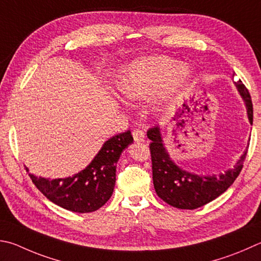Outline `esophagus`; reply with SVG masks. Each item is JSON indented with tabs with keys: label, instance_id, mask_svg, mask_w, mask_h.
I'll use <instances>...</instances> for the list:
<instances>
[{
	"label": "esophagus",
	"instance_id": "obj_1",
	"mask_svg": "<svg viewBox=\"0 0 261 261\" xmlns=\"http://www.w3.org/2000/svg\"><path fill=\"white\" fill-rule=\"evenodd\" d=\"M132 136H134V139H135V141H137V143H141V141H144V139H145L144 131L140 129H135L134 131H132Z\"/></svg>",
	"mask_w": 261,
	"mask_h": 261
}]
</instances>
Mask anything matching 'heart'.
I'll use <instances>...</instances> for the list:
<instances>
[{
  "mask_svg": "<svg viewBox=\"0 0 261 261\" xmlns=\"http://www.w3.org/2000/svg\"><path fill=\"white\" fill-rule=\"evenodd\" d=\"M192 77V70L180 61L151 56L134 61L118 80L117 88L130 100H145L161 92L158 105L163 106Z\"/></svg>",
  "mask_w": 261,
  "mask_h": 261,
  "instance_id": "obj_1",
  "label": "heart"
}]
</instances>
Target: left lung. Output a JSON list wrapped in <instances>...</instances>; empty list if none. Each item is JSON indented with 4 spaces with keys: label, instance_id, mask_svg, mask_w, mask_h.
Listing matches in <instances>:
<instances>
[{
    "label": "left lung",
    "instance_id": "8db88e82",
    "mask_svg": "<svg viewBox=\"0 0 261 261\" xmlns=\"http://www.w3.org/2000/svg\"><path fill=\"white\" fill-rule=\"evenodd\" d=\"M234 84L245 103L250 124H252L253 108L248 89L244 87L241 80L234 81ZM147 137L151 140L149 149L156 194L168 204L185 210L197 209L225 193L239 177L248 151V149L243 151L234 168L219 174L201 176L184 170L173 162L164 147L162 134L159 126L149 129Z\"/></svg>",
    "mask_w": 261,
    "mask_h": 261
}]
</instances>
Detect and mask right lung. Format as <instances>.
<instances>
[{
  "label": "right lung",
  "mask_w": 261,
  "mask_h": 261,
  "mask_svg": "<svg viewBox=\"0 0 261 261\" xmlns=\"http://www.w3.org/2000/svg\"><path fill=\"white\" fill-rule=\"evenodd\" d=\"M132 141L129 130L112 137L91 163L73 177L50 180L32 173L30 177L37 189L55 204L77 213L93 212L111 198L116 181V163Z\"/></svg>",
  "instance_id": "right-lung-1"
}]
</instances>
